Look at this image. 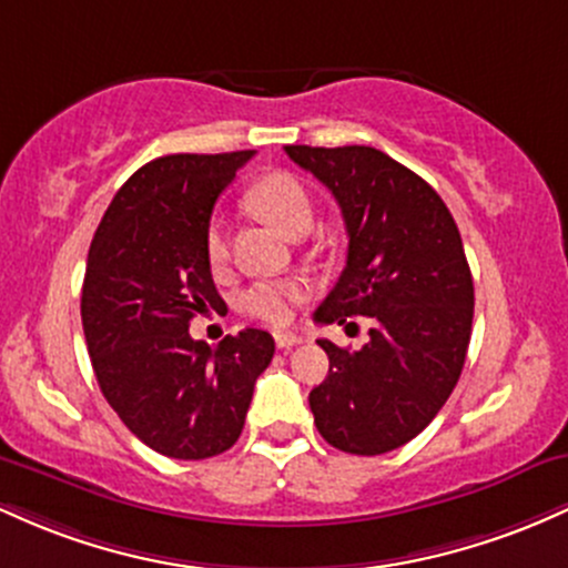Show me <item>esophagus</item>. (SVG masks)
Masks as SVG:
<instances>
[{
	"instance_id": "obj_1",
	"label": "esophagus",
	"mask_w": 568,
	"mask_h": 568,
	"mask_svg": "<svg viewBox=\"0 0 568 568\" xmlns=\"http://www.w3.org/2000/svg\"><path fill=\"white\" fill-rule=\"evenodd\" d=\"M298 342H302V336H298V334H291V331H275V344L280 349L296 347Z\"/></svg>"
}]
</instances>
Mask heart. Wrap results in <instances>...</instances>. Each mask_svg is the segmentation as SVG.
Segmentation results:
<instances>
[{
	"label": "heart",
	"mask_w": 568,
	"mask_h": 568,
	"mask_svg": "<svg viewBox=\"0 0 568 568\" xmlns=\"http://www.w3.org/2000/svg\"><path fill=\"white\" fill-rule=\"evenodd\" d=\"M247 202L266 216L277 230L291 237H302L312 230L315 207L306 186L291 173H272L253 184L247 192ZM205 256L213 270H221L230 258V232L224 219H213L205 232ZM304 298V285L298 280H264L251 285L240 298L247 315L258 317L264 323L283 325L293 317V306Z\"/></svg>",
	"instance_id": "b5f03b06"
}]
</instances>
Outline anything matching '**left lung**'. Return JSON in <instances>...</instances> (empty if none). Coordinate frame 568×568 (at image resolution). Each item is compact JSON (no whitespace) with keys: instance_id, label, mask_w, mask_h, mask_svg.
<instances>
[{"instance_id":"8db88e82","label":"left lung","mask_w":568,"mask_h":568,"mask_svg":"<svg viewBox=\"0 0 568 568\" xmlns=\"http://www.w3.org/2000/svg\"><path fill=\"white\" fill-rule=\"evenodd\" d=\"M334 194L347 266L317 323L368 317L363 349L328 338V376L310 393L317 433L338 452L387 454L425 429L454 393L473 334V275L440 194L374 146H285ZM352 325V323H349Z\"/></svg>"}]
</instances>
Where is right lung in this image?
<instances>
[{
	"mask_svg": "<svg viewBox=\"0 0 568 568\" xmlns=\"http://www.w3.org/2000/svg\"><path fill=\"white\" fill-rule=\"evenodd\" d=\"M253 152L168 154L139 168L98 224L82 285V328L98 387L125 427L171 459L234 446L275 338L245 328L194 342L219 310L205 232L219 194Z\"/></svg>",
	"mask_w": 568,
	"mask_h": 568,
	"instance_id": "1",
	"label": "right lung"
}]
</instances>
